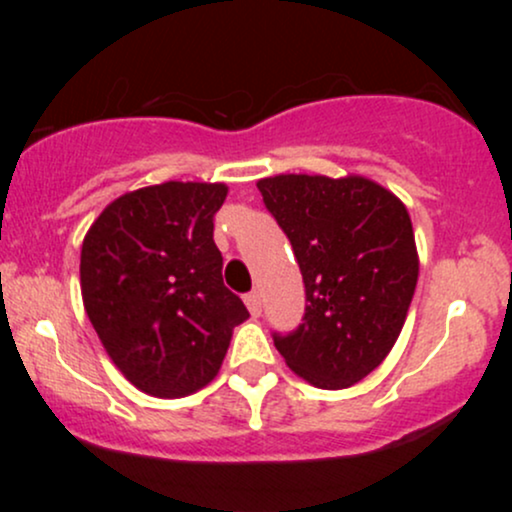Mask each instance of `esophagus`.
Here are the masks:
<instances>
[{"mask_svg": "<svg viewBox=\"0 0 512 512\" xmlns=\"http://www.w3.org/2000/svg\"><path fill=\"white\" fill-rule=\"evenodd\" d=\"M245 305H248V310H250L252 317H260V313H262V296L257 291L248 293V296H245Z\"/></svg>", "mask_w": 512, "mask_h": 512, "instance_id": "1", "label": "esophagus"}]
</instances>
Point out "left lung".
I'll return each mask as SVG.
<instances>
[{"label": "left lung", "instance_id": "8db88e82", "mask_svg": "<svg viewBox=\"0 0 512 512\" xmlns=\"http://www.w3.org/2000/svg\"><path fill=\"white\" fill-rule=\"evenodd\" d=\"M291 240L305 284L296 332L274 334L286 366L320 390L373 373L407 320L419 252L404 202L363 175L286 173L257 180Z\"/></svg>", "mask_w": 512, "mask_h": 512}]
</instances>
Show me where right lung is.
Returning a JSON list of instances; mask_svg holds the SVG:
<instances>
[{"instance_id": "obj_1", "label": "right lung", "mask_w": 512, "mask_h": 512, "mask_svg": "<svg viewBox=\"0 0 512 512\" xmlns=\"http://www.w3.org/2000/svg\"><path fill=\"white\" fill-rule=\"evenodd\" d=\"M223 182L168 180L125 192L81 245V298L110 361L137 390L175 399L219 373L250 317L223 286L214 214Z\"/></svg>"}]
</instances>
